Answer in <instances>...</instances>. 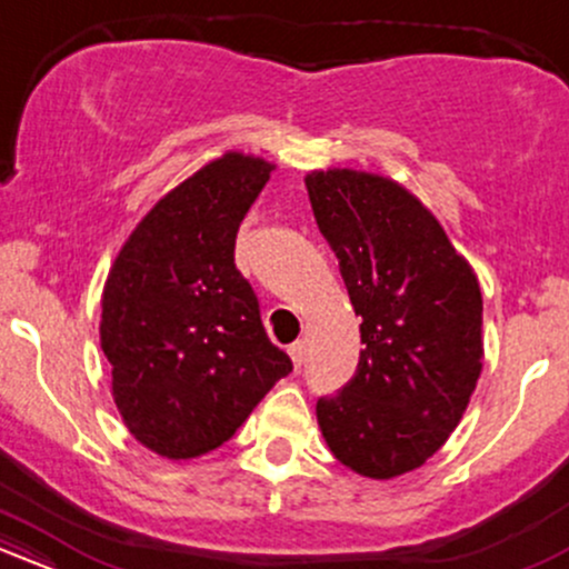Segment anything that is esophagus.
<instances>
[{
  "instance_id": "obj_1",
  "label": "esophagus",
  "mask_w": 569,
  "mask_h": 569,
  "mask_svg": "<svg viewBox=\"0 0 569 569\" xmlns=\"http://www.w3.org/2000/svg\"><path fill=\"white\" fill-rule=\"evenodd\" d=\"M305 342H293V345H289V356H291V361H293V367H302L305 363Z\"/></svg>"
}]
</instances>
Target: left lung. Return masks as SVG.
<instances>
[{
    "instance_id": "1",
    "label": "left lung",
    "mask_w": 569,
    "mask_h": 569,
    "mask_svg": "<svg viewBox=\"0 0 569 569\" xmlns=\"http://www.w3.org/2000/svg\"><path fill=\"white\" fill-rule=\"evenodd\" d=\"M305 184L363 342L352 380L318 398V426L350 471L393 479L439 452L471 401L485 358L479 280L398 181L329 168Z\"/></svg>"
}]
</instances>
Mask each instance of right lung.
Instances as JSON below:
<instances>
[{
  "instance_id": "add662e5",
  "label": "right lung",
  "mask_w": 569,
  "mask_h": 569,
  "mask_svg": "<svg viewBox=\"0 0 569 569\" xmlns=\"http://www.w3.org/2000/svg\"><path fill=\"white\" fill-rule=\"evenodd\" d=\"M272 162L224 152L139 221L101 299V350L122 422L168 460L217 449L291 358L267 339L257 293L234 267L238 227Z\"/></svg>"
}]
</instances>
